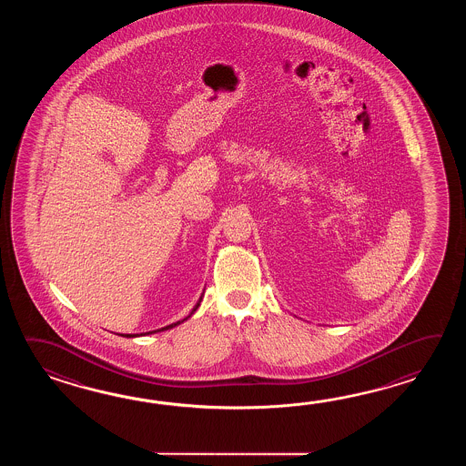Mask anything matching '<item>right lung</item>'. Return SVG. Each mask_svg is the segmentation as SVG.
<instances>
[{"instance_id": "1", "label": "right lung", "mask_w": 466, "mask_h": 466, "mask_svg": "<svg viewBox=\"0 0 466 466\" xmlns=\"http://www.w3.org/2000/svg\"><path fill=\"white\" fill-rule=\"evenodd\" d=\"M199 301H201V298H199ZM199 301H198V303H197V307H195V308H193V309H191V313H189V317H191V315H193V313H195V311H197V309H198ZM185 319H187V318H185ZM185 319H181V321H177V323H173V325H168V327L161 328V329H157V331H165V329H168V328L177 327V325H179V323H183V321H185ZM149 333H155V331H149ZM149 333H145V335H149ZM125 337H127V338L138 337V335H125Z\"/></svg>"}]
</instances>
